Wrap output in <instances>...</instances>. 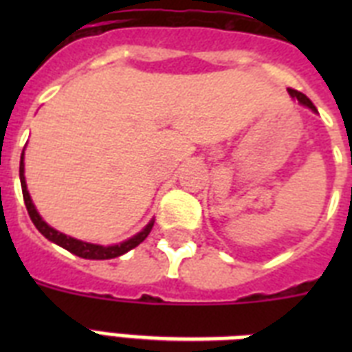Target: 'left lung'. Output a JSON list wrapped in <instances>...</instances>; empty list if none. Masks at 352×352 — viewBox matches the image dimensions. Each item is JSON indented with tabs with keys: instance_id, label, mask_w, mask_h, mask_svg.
Returning a JSON list of instances; mask_svg holds the SVG:
<instances>
[{
	"instance_id": "left-lung-1",
	"label": "left lung",
	"mask_w": 352,
	"mask_h": 352,
	"mask_svg": "<svg viewBox=\"0 0 352 352\" xmlns=\"http://www.w3.org/2000/svg\"><path fill=\"white\" fill-rule=\"evenodd\" d=\"M289 93H290V96H294V98H298V102H300V104H303V106H307V107H311L312 111H316V107H314V104H312V102L309 100V98H307L305 95H303V93H300V91H296V89H289Z\"/></svg>"
}]
</instances>
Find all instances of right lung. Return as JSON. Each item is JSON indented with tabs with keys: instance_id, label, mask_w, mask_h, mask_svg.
Masks as SVG:
<instances>
[{
	"instance_id": "add662e5",
	"label": "right lung",
	"mask_w": 352,
	"mask_h": 352,
	"mask_svg": "<svg viewBox=\"0 0 352 352\" xmlns=\"http://www.w3.org/2000/svg\"><path fill=\"white\" fill-rule=\"evenodd\" d=\"M19 181H21V192H23V201L25 206H27V212H29L30 221L34 223V226L41 234L45 235L47 239L52 241V243H56V245L63 246L65 250H69L71 254L78 257H84V259H113V257H118L122 254H126L127 250H131L135 246H138L142 243L146 237L149 235L151 228H153V221L149 223L142 232H138L137 235H133L131 239L124 241L120 245L115 246H100V245H91V243H84V241L73 239V237H69L65 234H60L58 230L51 228V226L47 225L45 221L41 219L40 214L36 212L34 204L30 201V195L27 192V184H25V175H23V153H21V160H19Z\"/></svg>"
}]
</instances>
